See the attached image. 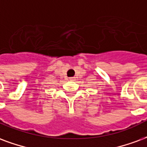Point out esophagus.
Listing matches in <instances>:
<instances>
[{
    "instance_id": "obj_1",
    "label": "esophagus",
    "mask_w": 147,
    "mask_h": 147,
    "mask_svg": "<svg viewBox=\"0 0 147 147\" xmlns=\"http://www.w3.org/2000/svg\"><path fill=\"white\" fill-rule=\"evenodd\" d=\"M70 80H71V81H73L74 78H70Z\"/></svg>"
}]
</instances>
